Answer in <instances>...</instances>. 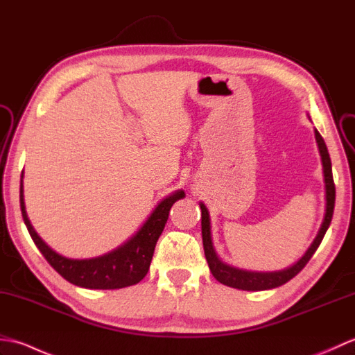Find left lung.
<instances>
[{
    "mask_svg": "<svg viewBox=\"0 0 355 355\" xmlns=\"http://www.w3.org/2000/svg\"><path fill=\"white\" fill-rule=\"evenodd\" d=\"M315 141H318L319 153L322 157V166H323V177H325V189H327V212L325 218H323L322 227L318 233V236L313 241V244L308 248L306 253L300 258L293 267L282 270V271H273V273H256V271H245L239 270L235 267H230L227 263H224L218 258L214 245H212V236H210V218L206 206L200 205L201 207V233H202V247H205V254L209 263V268L212 271L214 277L218 282H221L232 288L238 290H247V291H261V290H270L275 286L284 285L288 282L290 279L296 276L300 270H302L308 261L311 259L314 252L318 250L320 245L323 236L329 227L331 220H333L334 214V202H336V186L333 180V171H331V158L328 154V149L325 141H323L322 135L315 130Z\"/></svg>",
    "mask_w": 355,
    "mask_h": 355,
    "instance_id": "1",
    "label": "left lung"
}]
</instances>
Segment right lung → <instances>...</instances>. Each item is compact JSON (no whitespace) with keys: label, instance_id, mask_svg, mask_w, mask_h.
<instances>
[{"label":"right lung","instance_id":"obj_1","mask_svg":"<svg viewBox=\"0 0 355 355\" xmlns=\"http://www.w3.org/2000/svg\"><path fill=\"white\" fill-rule=\"evenodd\" d=\"M183 197L184 192L180 191L164 198L154 209V212L141 225V229L116 250L93 259H69L51 250L35 232L26 212L22 180L19 189L22 220H24L30 236H32L33 243L44 254V258L69 282L92 290L125 288V286L139 284L146 276L150 261H153L155 244L162 235L166 221H168L169 210L173 202Z\"/></svg>","mask_w":355,"mask_h":355}]
</instances>
